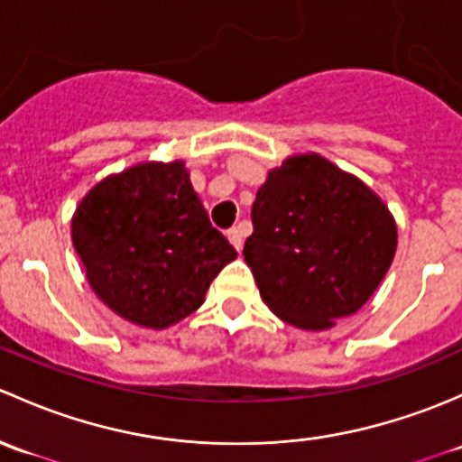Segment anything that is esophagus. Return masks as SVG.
<instances>
[{
  "label": "esophagus",
  "instance_id": "obj_1",
  "mask_svg": "<svg viewBox=\"0 0 462 462\" xmlns=\"http://www.w3.org/2000/svg\"><path fill=\"white\" fill-rule=\"evenodd\" d=\"M245 236H246V231L242 229V226H233V229L226 231V237H229V242L233 246H236L237 251H242V245H245Z\"/></svg>",
  "mask_w": 462,
  "mask_h": 462
}]
</instances>
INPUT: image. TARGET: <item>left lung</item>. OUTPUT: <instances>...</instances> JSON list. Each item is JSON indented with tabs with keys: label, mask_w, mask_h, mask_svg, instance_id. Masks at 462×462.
Instances as JSON below:
<instances>
[{
	"label": "left lung",
	"mask_w": 462,
	"mask_h": 462,
	"mask_svg": "<svg viewBox=\"0 0 462 462\" xmlns=\"http://www.w3.org/2000/svg\"><path fill=\"white\" fill-rule=\"evenodd\" d=\"M245 260L266 307L307 331L358 311L392 266L396 222L372 189L316 153L269 171Z\"/></svg>",
	"instance_id": "obj_1"
}]
</instances>
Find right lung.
Listing matches in <instances>:
<instances>
[{"label": "right lung", "mask_w": 462, "mask_h": 462, "mask_svg": "<svg viewBox=\"0 0 462 462\" xmlns=\"http://www.w3.org/2000/svg\"><path fill=\"white\" fill-rule=\"evenodd\" d=\"M70 226L99 300L149 329L196 311L213 278L237 258L208 222L182 160L108 175L84 196Z\"/></svg>", "instance_id": "add662e5"}]
</instances>
